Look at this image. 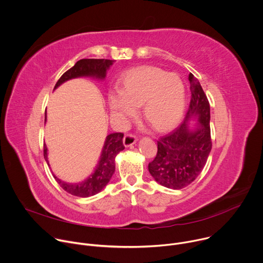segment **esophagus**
<instances>
[{"label": "esophagus", "mask_w": 263, "mask_h": 263, "mask_svg": "<svg viewBox=\"0 0 263 263\" xmlns=\"http://www.w3.org/2000/svg\"><path fill=\"white\" fill-rule=\"evenodd\" d=\"M136 140H137V138L133 134L129 133V134H126L124 136V144H125V146H131L132 144H134L136 142Z\"/></svg>", "instance_id": "34e87169"}]
</instances>
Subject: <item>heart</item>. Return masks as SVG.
<instances>
[{
    "label": "heart",
    "mask_w": 263,
    "mask_h": 263,
    "mask_svg": "<svg viewBox=\"0 0 263 263\" xmlns=\"http://www.w3.org/2000/svg\"><path fill=\"white\" fill-rule=\"evenodd\" d=\"M144 103L143 117L157 130L175 126L185 108V88L176 74L156 67H142L128 73L122 91L110 97V106L123 120L132 117Z\"/></svg>",
    "instance_id": "b5f03b06"
}]
</instances>
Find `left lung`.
<instances>
[{"label": "left lung", "instance_id": "obj_1", "mask_svg": "<svg viewBox=\"0 0 263 263\" xmlns=\"http://www.w3.org/2000/svg\"><path fill=\"white\" fill-rule=\"evenodd\" d=\"M189 80L192 97L185 120L157 140L156 157L148 163V172L155 181L172 190L184 189L198 178L212 147L208 99L192 72ZM192 117L199 121L194 130L188 126Z\"/></svg>", "mask_w": 263, "mask_h": 263}]
</instances>
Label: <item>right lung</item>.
I'll use <instances>...</instances> for the list:
<instances>
[{
    "label": "right lung",
    "mask_w": 263,
    "mask_h": 263,
    "mask_svg": "<svg viewBox=\"0 0 263 263\" xmlns=\"http://www.w3.org/2000/svg\"><path fill=\"white\" fill-rule=\"evenodd\" d=\"M114 62L115 60H109V59H81L77 61L76 64L62 74L60 79L57 81L54 89L57 88L59 85H61L63 82L72 78L85 76V77L104 79L106 76L107 69L110 67V65H112ZM46 120H47V114L45 115V121ZM123 137H124V133H111L107 135L104 146H103L100 161L97 165L95 173L88 179H86L81 183L71 184V183H65L54 176L57 183L66 193L76 197L86 198L100 193L107 185V183L110 181L112 175H114L116 171V163H115L116 156L125 148ZM47 151H48L47 146L46 144H44V156L46 161L49 164Z\"/></svg>",
    "instance_id": "1"
}]
</instances>
